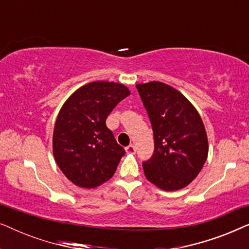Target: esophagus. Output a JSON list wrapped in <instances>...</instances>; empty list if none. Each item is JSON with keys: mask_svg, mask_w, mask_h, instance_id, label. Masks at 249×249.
I'll return each instance as SVG.
<instances>
[{"mask_svg": "<svg viewBox=\"0 0 249 249\" xmlns=\"http://www.w3.org/2000/svg\"><path fill=\"white\" fill-rule=\"evenodd\" d=\"M125 153H127V154H135V153H136L135 146L134 145L127 146V147H125Z\"/></svg>", "mask_w": 249, "mask_h": 249, "instance_id": "34e87169", "label": "esophagus"}]
</instances>
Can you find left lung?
Wrapping results in <instances>:
<instances>
[{
	"label": "left lung",
	"instance_id": "obj_1",
	"mask_svg": "<svg viewBox=\"0 0 249 249\" xmlns=\"http://www.w3.org/2000/svg\"><path fill=\"white\" fill-rule=\"evenodd\" d=\"M154 134V154L142 162L145 177L160 189L179 190L198 176L209 153L202 118L183 95L169 85H136Z\"/></svg>",
	"mask_w": 249,
	"mask_h": 249
}]
</instances>
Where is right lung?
I'll return each mask as SVG.
<instances>
[{
	"instance_id": "1",
	"label": "right lung",
	"mask_w": 249,
	"mask_h": 249,
	"mask_svg": "<svg viewBox=\"0 0 249 249\" xmlns=\"http://www.w3.org/2000/svg\"><path fill=\"white\" fill-rule=\"evenodd\" d=\"M129 95L122 84L93 81L74 91L61 107L54 125L53 154L76 186L95 188L113 177L125 152L105 121Z\"/></svg>"
}]
</instances>
